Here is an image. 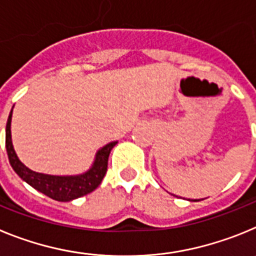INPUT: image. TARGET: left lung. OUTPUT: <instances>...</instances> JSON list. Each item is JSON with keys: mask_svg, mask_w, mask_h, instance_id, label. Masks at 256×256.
I'll use <instances>...</instances> for the list:
<instances>
[{"mask_svg": "<svg viewBox=\"0 0 256 256\" xmlns=\"http://www.w3.org/2000/svg\"><path fill=\"white\" fill-rule=\"evenodd\" d=\"M194 201H198V200H194Z\"/></svg>", "mask_w": 256, "mask_h": 256, "instance_id": "1", "label": "left lung"}]
</instances>
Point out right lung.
<instances>
[{"mask_svg":"<svg viewBox=\"0 0 256 256\" xmlns=\"http://www.w3.org/2000/svg\"><path fill=\"white\" fill-rule=\"evenodd\" d=\"M11 116H12V110L10 112L6 124V150L11 166L22 180H26L33 188L42 192L48 198L62 202L82 198L87 194H91L100 186L108 170V155L112 148L118 144L116 141L105 144L102 148L97 151L94 164L86 173L79 176H50V174L37 173L26 168L20 162L14 150L12 141H11Z\"/></svg>","mask_w":256,"mask_h":256,"instance_id":"1","label":"right lung"}]
</instances>
